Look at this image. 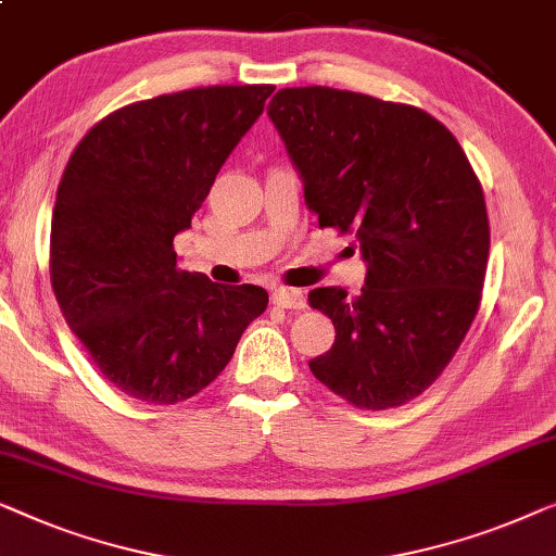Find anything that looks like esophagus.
<instances>
[{"label":"esophagus","instance_id":"obj_1","mask_svg":"<svg viewBox=\"0 0 556 556\" xmlns=\"http://www.w3.org/2000/svg\"><path fill=\"white\" fill-rule=\"evenodd\" d=\"M271 302L277 304L281 309H304L307 307V300H304V294L300 289H289V287H277L275 292H271Z\"/></svg>","mask_w":556,"mask_h":556}]
</instances>
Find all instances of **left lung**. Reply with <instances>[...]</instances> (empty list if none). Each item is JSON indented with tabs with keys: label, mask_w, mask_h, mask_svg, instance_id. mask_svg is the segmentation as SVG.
I'll return each mask as SVG.
<instances>
[{
	"label": "left lung",
	"mask_w": 556,
	"mask_h": 556,
	"mask_svg": "<svg viewBox=\"0 0 556 556\" xmlns=\"http://www.w3.org/2000/svg\"><path fill=\"white\" fill-rule=\"evenodd\" d=\"M319 229L353 233L365 287H317L334 345L309 370L355 408L418 397L464 342L481 304L489 216L453 132L420 108L350 90L285 88L267 108Z\"/></svg>",
	"instance_id": "1"
}]
</instances>
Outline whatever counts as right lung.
Masks as SVG:
<instances>
[{
  "instance_id": "right-lung-1",
  "label": "right lung",
  "mask_w": 556,
  "mask_h": 556,
  "mask_svg": "<svg viewBox=\"0 0 556 556\" xmlns=\"http://www.w3.org/2000/svg\"><path fill=\"white\" fill-rule=\"evenodd\" d=\"M271 90L208 85L140 100L92 125L70 155L52 211V289L103 378L140 403L201 393L267 309V289L178 269L174 237Z\"/></svg>"
}]
</instances>
